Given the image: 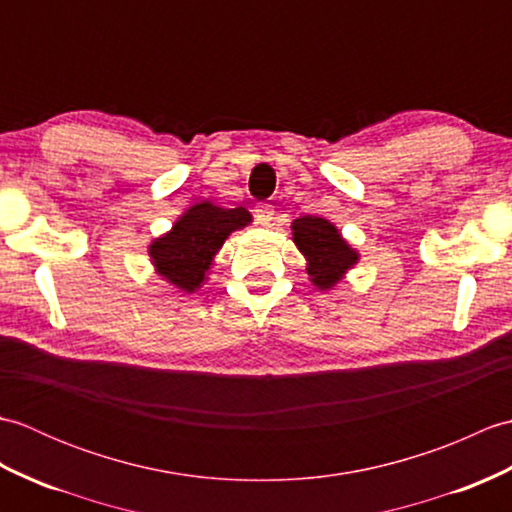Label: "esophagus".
Instances as JSON below:
<instances>
[{
	"label": "esophagus",
	"mask_w": 512,
	"mask_h": 512,
	"mask_svg": "<svg viewBox=\"0 0 512 512\" xmlns=\"http://www.w3.org/2000/svg\"><path fill=\"white\" fill-rule=\"evenodd\" d=\"M255 220H257V224L268 226L270 222L275 220V206L273 204H257L255 206Z\"/></svg>",
	"instance_id": "obj_1"
}]
</instances>
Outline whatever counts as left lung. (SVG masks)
I'll return each instance as SVG.
<instances>
[{
	"mask_svg": "<svg viewBox=\"0 0 512 512\" xmlns=\"http://www.w3.org/2000/svg\"><path fill=\"white\" fill-rule=\"evenodd\" d=\"M292 242L306 259V273L314 288L332 290L358 264V250L321 215L292 220Z\"/></svg>",
	"mask_w": 512,
	"mask_h": 512,
	"instance_id": "1",
	"label": "left lung"
}]
</instances>
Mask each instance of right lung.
I'll use <instances>...</instances> for the list:
<instances>
[{
	"label": "right lung",
	"mask_w": 512,
	"mask_h": 512,
	"mask_svg": "<svg viewBox=\"0 0 512 512\" xmlns=\"http://www.w3.org/2000/svg\"><path fill=\"white\" fill-rule=\"evenodd\" d=\"M253 222V215L244 206L224 209L209 200L191 204L167 233L151 239L147 246L149 262L156 275L187 295L198 292L211 268L215 255L235 231Z\"/></svg>",
	"instance_id": "right-lung-1"
}]
</instances>
